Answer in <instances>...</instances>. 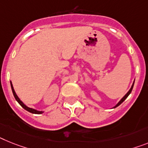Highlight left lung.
<instances>
[{
    "label": "left lung",
    "instance_id": "left-lung-1",
    "mask_svg": "<svg viewBox=\"0 0 148 148\" xmlns=\"http://www.w3.org/2000/svg\"><path fill=\"white\" fill-rule=\"evenodd\" d=\"M134 83H135V80H134L133 84H132V86H131V88H130V90H129V91L127 92V93H126V95H124V96H123V97L122 98V99H120V101H119V102L117 103V104H116V105H115V106H114V108H116V107H118L119 105H120V104H122V103L123 102V101H125V100H126V98H127L128 96H129V95H130V93H131L132 90V88H133V86H134Z\"/></svg>",
    "mask_w": 148,
    "mask_h": 148
}]
</instances>
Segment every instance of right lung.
Masks as SVG:
<instances>
[{
	"label": "right lung",
	"mask_w": 148,
	"mask_h": 148,
	"mask_svg": "<svg viewBox=\"0 0 148 148\" xmlns=\"http://www.w3.org/2000/svg\"><path fill=\"white\" fill-rule=\"evenodd\" d=\"M10 85H11V89H12V91H13V95H14L15 99H16V100L17 101H18V103L19 104V105H21V106L23 108L25 109V110H28V112L30 113H32V114H43L44 111L43 110H36V109H34V108H29V107L26 106L25 105L24 103L22 102V101L20 100V99L18 97V95H16V92H15L14 90V88H13V84H12V82L10 81Z\"/></svg>",
	"instance_id": "1"
}]
</instances>
